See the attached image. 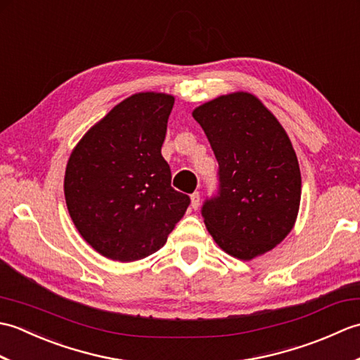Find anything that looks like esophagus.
<instances>
[{"label": "esophagus", "instance_id": "esophagus-1", "mask_svg": "<svg viewBox=\"0 0 360 360\" xmlns=\"http://www.w3.org/2000/svg\"><path fill=\"white\" fill-rule=\"evenodd\" d=\"M190 200H192V202H190V207H192L193 210H198L200 209V201H201V196L198 192L190 195Z\"/></svg>", "mask_w": 360, "mask_h": 360}]
</instances>
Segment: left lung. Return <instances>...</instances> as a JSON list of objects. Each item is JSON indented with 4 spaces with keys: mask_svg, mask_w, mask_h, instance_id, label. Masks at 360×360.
Returning <instances> with one entry per match:
<instances>
[{
    "mask_svg": "<svg viewBox=\"0 0 360 360\" xmlns=\"http://www.w3.org/2000/svg\"><path fill=\"white\" fill-rule=\"evenodd\" d=\"M218 160V193L202 218L229 255L252 259L292 231L302 196L300 167L289 137L254 94L219 96L193 110Z\"/></svg>",
    "mask_w": 360,
    "mask_h": 360,
    "instance_id": "obj_1",
    "label": "left lung"
}]
</instances>
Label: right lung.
<instances>
[{
	"label": "right lung",
	"instance_id": "right-lung-1",
	"mask_svg": "<svg viewBox=\"0 0 360 360\" xmlns=\"http://www.w3.org/2000/svg\"><path fill=\"white\" fill-rule=\"evenodd\" d=\"M173 103L164 93L133 94L82 137L68 160L71 219L106 258L128 263L155 254L188 207L160 155Z\"/></svg>",
	"mask_w": 360,
	"mask_h": 360
}]
</instances>
